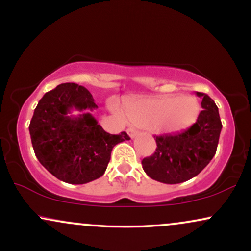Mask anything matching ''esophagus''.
I'll list each match as a JSON object with an SVG mask.
<instances>
[{
    "instance_id": "34e87169",
    "label": "esophagus",
    "mask_w": 251,
    "mask_h": 251,
    "mask_svg": "<svg viewBox=\"0 0 251 251\" xmlns=\"http://www.w3.org/2000/svg\"><path fill=\"white\" fill-rule=\"evenodd\" d=\"M127 134H128L131 138H134L135 134H137V131H135V129H134L133 127H129V128H127Z\"/></svg>"
}]
</instances>
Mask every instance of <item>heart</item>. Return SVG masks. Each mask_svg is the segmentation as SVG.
Segmentation results:
<instances>
[{"label": "heart", "mask_w": 251, "mask_h": 251, "mask_svg": "<svg viewBox=\"0 0 251 251\" xmlns=\"http://www.w3.org/2000/svg\"><path fill=\"white\" fill-rule=\"evenodd\" d=\"M124 107L128 120L134 125L169 134L191 127L201 111L196 98L180 94L142 100L126 99Z\"/></svg>", "instance_id": "heart-1"}]
</instances>
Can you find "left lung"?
I'll use <instances>...</instances> for the list:
<instances>
[{"label": "left lung", "mask_w": 251, "mask_h": 251, "mask_svg": "<svg viewBox=\"0 0 251 251\" xmlns=\"http://www.w3.org/2000/svg\"><path fill=\"white\" fill-rule=\"evenodd\" d=\"M196 94L201 98L203 108L197 122L181 133L154 137L155 152L142 160L144 171L152 179L183 183L196 177L214 158L222 129L218 107L208 94Z\"/></svg>", "instance_id": "obj_1"}]
</instances>
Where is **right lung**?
Listing matches in <instances>:
<instances>
[{
  "mask_svg": "<svg viewBox=\"0 0 251 251\" xmlns=\"http://www.w3.org/2000/svg\"><path fill=\"white\" fill-rule=\"evenodd\" d=\"M98 108L83 86L66 82L47 92L37 103L29 125L34 152L41 165L68 184H86L105 174L117 144L126 132L109 134L89 112ZM81 111L72 116V110Z\"/></svg>",
  "mask_w": 251,
  "mask_h": 251,
  "instance_id": "right-lung-1",
  "label": "right lung"
}]
</instances>
